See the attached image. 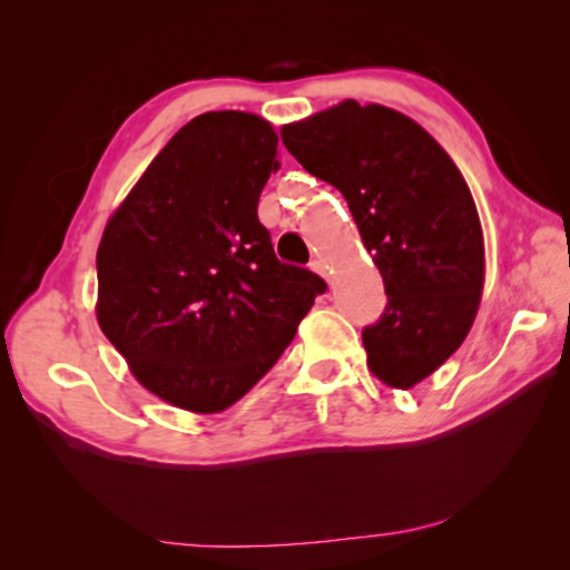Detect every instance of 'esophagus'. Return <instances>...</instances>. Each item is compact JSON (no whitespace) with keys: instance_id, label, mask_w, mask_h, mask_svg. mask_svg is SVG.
<instances>
[{"instance_id":"esophagus-1","label":"esophagus","mask_w":570,"mask_h":570,"mask_svg":"<svg viewBox=\"0 0 570 570\" xmlns=\"http://www.w3.org/2000/svg\"><path fill=\"white\" fill-rule=\"evenodd\" d=\"M308 266H312V272H316V274H320V276H330V272H326V264L322 262V258H314V262L312 264H308Z\"/></svg>"}]
</instances>
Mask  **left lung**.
Listing matches in <instances>:
<instances>
[{"instance_id": "1", "label": "left lung", "mask_w": 570, "mask_h": 570, "mask_svg": "<svg viewBox=\"0 0 570 570\" xmlns=\"http://www.w3.org/2000/svg\"><path fill=\"white\" fill-rule=\"evenodd\" d=\"M286 150L342 193L387 306L362 330L374 377L410 390L465 342L485 248L475 200L455 163L407 115L344 100L282 128Z\"/></svg>"}]
</instances>
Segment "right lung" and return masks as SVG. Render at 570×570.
Here are the masks:
<instances>
[{
  "label": "right lung",
  "mask_w": 570,
  "mask_h": 570,
  "mask_svg": "<svg viewBox=\"0 0 570 570\" xmlns=\"http://www.w3.org/2000/svg\"><path fill=\"white\" fill-rule=\"evenodd\" d=\"M278 135L238 110L183 125L105 226L98 322L142 387L214 414L272 370L326 292L258 220Z\"/></svg>",
  "instance_id": "add662e5"
}]
</instances>
